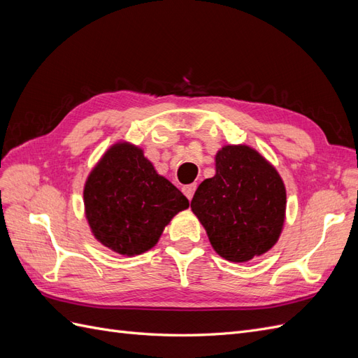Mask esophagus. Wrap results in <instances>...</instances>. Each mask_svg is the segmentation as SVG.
<instances>
[{
    "instance_id": "obj_1",
    "label": "esophagus",
    "mask_w": 358,
    "mask_h": 358,
    "mask_svg": "<svg viewBox=\"0 0 358 358\" xmlns=\"http://www.w3.org/2000/svg\"><path fill=\"white\" fill-rule=\"evenodd\" d=\"M196 189H197V183H189V185L182 187V192L185 194L188 200L192 199V196H194V192H196Z\"/></svg>"
}]
</instances>
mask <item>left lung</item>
Instances as JSON below:
<instances>
[{"mask_svg":"<svg viewBox=\"0 0 358 358\" xmlns=\"http://www.w3.org/2000/svg\"><path fill=\"white\" fill-rule=\"evenodd\" d=\"M216 175L191 200L218 255L245 263L272 248L285 221L287 192L276 169L246 145L224 146Z\"/></svg>","mask_w":358,"mask_h":358,"instance_id":"obj_1","label":"left lung"}]
</instances>
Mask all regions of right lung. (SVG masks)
Returning <instances> with one entry per match:
<instances>
[{
	"label": "right lung",
	"instance_id": "add662e5",
	"mask_svg": "<svg viewBox=\"0 0 358 358\" xmlns=\"http://www.w3.org/2000/svg\"><path fill=\"white\" fill-rule=\"evenodd\" d=\"M83 200L95 239L127 257L154 248L173 216L189 206L129 143H116L103 155L85 183Z\"/></svg>",
	"mask_w": 358,
	"mask_h": 358
}]
</instances>
